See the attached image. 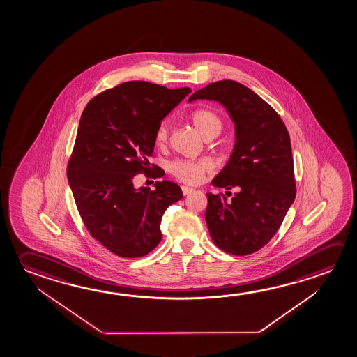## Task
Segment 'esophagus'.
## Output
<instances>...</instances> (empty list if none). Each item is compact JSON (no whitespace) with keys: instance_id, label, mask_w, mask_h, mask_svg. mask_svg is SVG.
I'll use <instances>...</instances> for the list:
<instances>
[{"instance_id":"obj_1","label":"esophagus","mask_w":357,"mask_h":357,"mask_svg":"<svg viewBox=\"0 0 357 357\" xmlns=\"http://www.w3.org/2000/svg\"><path fill=\"white\" fill-rule=\"evenodd\" d=\"M181 192H183L184 195H189V194L193 193L194 189L193 188H189L185 187V185H183V187H181Z\"/></svg>"}]
</instances>
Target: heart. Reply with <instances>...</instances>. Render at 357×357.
<instances>
[{
    "instance_id": "b5f03b06",
    "label": "heart",
    "mask_w": 357,
    "mask_h": 357,
    "mask_svg": "<svg viewBox=\"0 0 357 357\" xmlns=\"http://www.w3.org/2000/svg\"><path fill=\"white\" fill-rule=\"evenodd\" d=\"M192 121L199 133L208 138L211 135H219L222 128V122L215 112L211 109H198L193 113ZM154 141L157 146H164L168 141V123L162 122L157 127ZM213 169V164L208 159L199 160H174L170 163L169 170L179 181L189 184H195L203 179L206 173Z\"/></svg>"
}]
</instances>
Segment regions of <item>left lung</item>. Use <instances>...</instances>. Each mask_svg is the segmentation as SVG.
I'll return each instance as SVG.
<instances>
[{"instance_id":"1","label":"left lung","mask_w":357,"mask_h":357,"mask_svg":"<svg viewBox=\"0 0 357 357\" xmlns=\"http://www.w3.org/2000/svg\"><path fill=\"white\" fill-rule=\"evenodd\" d=\"M197 100L220 103L235 127L233 153L211 184L238 193L206 194L211 240L222 252L249 255L269 243L295 200L290 137L274 108L241 83H211L188 102Z\"/></svg>"}]
</instances>
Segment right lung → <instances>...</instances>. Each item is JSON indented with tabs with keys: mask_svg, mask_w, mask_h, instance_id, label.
Instances as JSON below:
<instances>
[{
	"mask_svg": "<svg viewBox=\"0 0 357 357\" xmlns=\"http://www.w3.org/2000/svg\"><path fill=\"white\" fill-rule=\"evenodd\" d=\"M192 92L130 81L107 89L86 105L67 176L88 231L122 257H144L162 240L160 222L169 205L183 198L178 184L155 181L135 189L138 173L162 178L148 157L160 122Z\"/></svg>",
	"mask_w": 357,
	"mask_h": 357,
	"instance_id": "1",
	"label": "right lung"
}]
</instances>
